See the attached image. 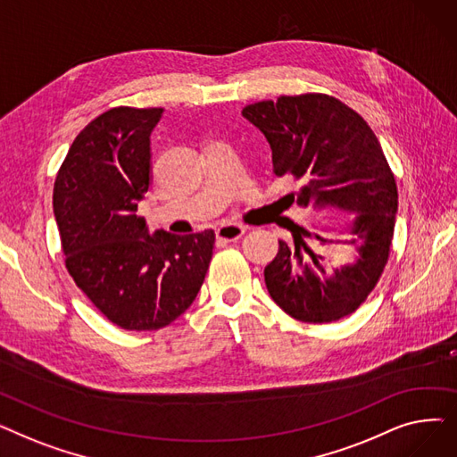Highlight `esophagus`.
<instances>
[{"instance_id": "1", "label": "esophagus", "mask_w": 457, "mask_h": 457, "mask_svg": "<svg viewBox=\"0 0 457 457\" xmlns=\"http://www.w3.org/2000/svg\"><path fill=\"white\" fill-rule=\"evenodd\" d=\"M246 228L245 226H238V224H222L216 228V238L224 243H231V241H238L245 235Z\"/></svg>"}]
</instances>
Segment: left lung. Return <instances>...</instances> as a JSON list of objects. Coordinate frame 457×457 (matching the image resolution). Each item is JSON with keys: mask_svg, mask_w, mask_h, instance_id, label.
<instances>
[{"mask_svg": "<svg viewBox=\"0 0 457 457\" xmlns=\"http://www.w3.org/2000/svg\"><path fill=\"white\" fill-rule=\"evenodd\" d=\"M243 114L267 137L274 174L302 181L293 192L300 205L315 202L357 212L348 243L359 257L331 272L309 246L326 238L293 224V241H278V253L265 267L272 300L309 324L352 315L374 291L393 248L398 188L379 140L361 114L320 92L257 102Z\"/></svg>", "mask_w": 457, "mask_h": 457, "instance_id": "left-lung-1", "label": "left lung"}]
</instances>
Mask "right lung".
<instances>
[{
	"mask_svg": "<svg viewBox=\"0 0 457 457\" xmlns=\"http://www.w3.org/2000/svg\"><path fill=\"white\" fill-rule=\"evenodd\" d=\"M161 114V107L120 105L94 118L54 185L68 274L107 320L129 331H155L183 315L214 246L212 229L152 237L137 214L150 188V133Z\"/></svg>",
	"mask_w": 457,
	"mask_h": 457,
	"instance_id": "1",
	"label": "right lung"
}]
</instances>
